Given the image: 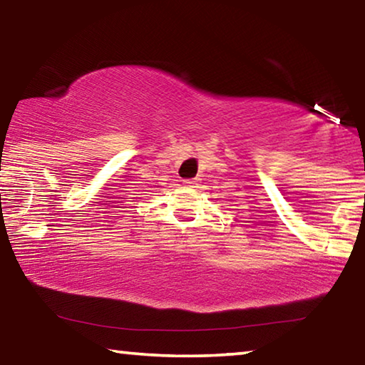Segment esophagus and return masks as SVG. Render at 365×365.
<instances>
[{"label": "esophagus", "mask_w": 365, "mask_h": 365, "mask_svg": "<svg viewBox=\"0 0 365 365\" xmlns=\"http://www.w3.org/2000/svg\"><path fill=\"white\" fill-rule=\"evenodd\" d=\"M197 182H200V178H193V180H183V185L188 188H196Z\"/></svg>", "instance_id": "1"}]
</instances>
